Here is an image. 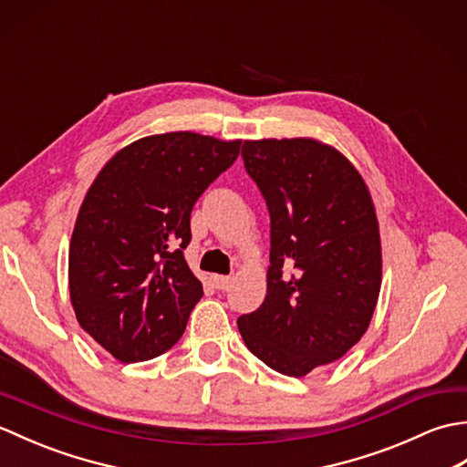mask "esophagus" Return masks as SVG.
Instances as JSON below:
<instances>
[{
    "mask_svg": "<svg viewBox=\"0 0 467 467\" xmlns=\"http://www.w3.org/2000/svg\"><path fill=\"white\" fill-rule=\"evenodd\" d=\"M211 281L214 285V289L218 291H226L231 286V276H223V275H213Z\"/></svg>",
    "mask_w": 467,
    "mask_h": 467,
    "instance_id": "esophagus-1",
    "label": "esophagus"
}]
</instances>
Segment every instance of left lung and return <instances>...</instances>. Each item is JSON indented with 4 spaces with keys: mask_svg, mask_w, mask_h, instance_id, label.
I'll list each match as a JSON object with an SVG mask.
<instances>
[{
    "mask_svg": "<svg viewBox=\"0 0 467 467\" xmlns=\"http://www.w3.org/2000/svg\"><path fill=\"white\" fill-rule=\"evenodd\" d=\"M244 168L271 214V266L259 309L239 317L244 345L303 377L361 339L381 289L375 206L347 158L313 138L246 140Z\"/></svg>",
    "mask_w": 467,
    "mask_h": 467,
    "instance_id": "obj_1",
    "label": "left lung"
}]
</instances>
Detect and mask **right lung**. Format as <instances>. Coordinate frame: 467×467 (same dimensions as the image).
I'll return each mask as SVG.
<instances>
[{
  "label": "right lung",
  "mask_w": 467,
  "mask_h": 467,
  "mask_svg": "<svg viewBox=\"0 0 467 467\" xmlns=\"http://www.w3.org/2000/svg\"><path fill=\"white\" fill-rule=\"evenodd\" d=\"M239 152L241 140L156 134L96 176L69 241V299L82 329L118 361H148L182 337L202 296L184 261L192 206Z\"/></svg>",
  "instance_id": "right-lung-1"
}]
</instances>
